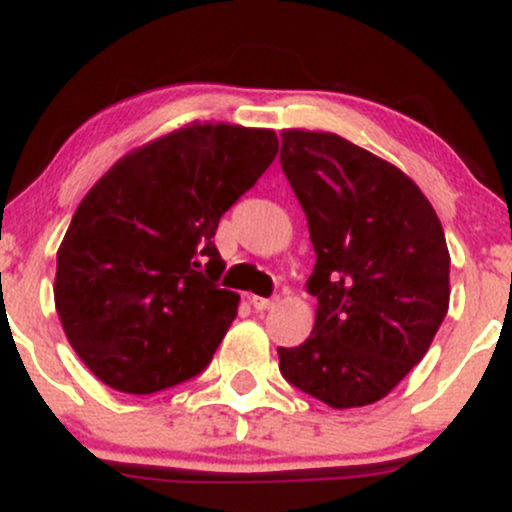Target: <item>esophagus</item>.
<instances>
[{
  "label": "esophagus",
  "mask_w": 512,
  "mask_h": 512,
  "mask_svg": "<svg viewBox=\"0 0 512 512\" xmlns=\"http://www.w3.org/2000/svg\"><path fill=\"white\" fill-rule=\"evenodd\" d=\"M250 303H252V308L260 310V313L262 310H272L276 305V301H272V298H262V296H252Z\"/></svg>",
  "instance_id": "esophagus-1"
}]
</instances>
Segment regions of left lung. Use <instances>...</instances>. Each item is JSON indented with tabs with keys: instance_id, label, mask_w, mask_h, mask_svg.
Wrapping results in <instances>:
<instances>
[{
	"instance_id": "obj_1",
	"label": "left lung",
	"mask_w": 512,
	"mask_h": 512,
	"mask_svg": "<svg viewBox=\"0 0 512 512\" xmlns=\"http://www.w3.org/2000/svg\"><path fill=\"white\" fill-rule=\"evenodd\" d=\"M279 158L317 255L313 334L279 346V370L332 409L366 407L426 356L448 313L443 226L409 175L339 134L284 129Z\"/></svg>"
}]
</instances>
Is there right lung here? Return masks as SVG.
I'll return each mask as SVG.
<instances>
[{"instance_id":"add662e5","label":"right lung","mask_w":512,"mask_h":512,"mask_svg":"<svg viewBox=\"0 0 512 512\" xmlns=\"http://www.w3.org/2000/svg\"><path fill=\"white\" fill-rule=\"evenodd\" d=\"M274 129L192 122L122 156L57 250L55 308L101 383L151 395L209 366L238 315L219 219L274 161Z\"/></svg>"}]
</instances>
